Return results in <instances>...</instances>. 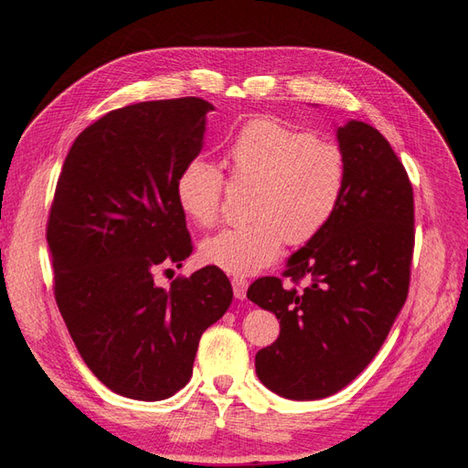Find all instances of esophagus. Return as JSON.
I'll list each match as a JSON object with an SVG mask.
<instances>
[{
	"label": "esophagus",
	"mask_w": 468,
	"mask_h": 468,
	"mask_svg": "<svg viewBox=\"0 0 468 468\" xmlns=\"http://www.w3.org/2000/svg\"><path fill=\"white\" fill-rule=\"evenodd\" d=\"M231 284H233L235 298H239V301H243V298L247 296V286H249V282H247L243 277H233V279H231Z\"/></svg>",
	"instance_id": "obj_1"
}]
</instances>
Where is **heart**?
I'll list each match as a JSON object with an SVG mask.
<instances>
[{
  "instance_id": "b5f03b06",
  "label": "heart",
  "mask_w": 468,
  "mask_h": 468,
  "mask_svg": "<svg viewBox=\"0 0 468 468\" xmlns=\"http://www.w3.org/2000/svg\"><path fill=\"white\" fill-rule=\"evenodd\" d=\"M231 179L255 186L250 218L227 227L199 247L203 262L227 274L247 277L269 267L284 241L304 245L334 218L346 191V160L338 146L316 140L277 118H255L227 148ZM225 179L215 164L196 158L176 182L177 206L209 227L219 218Z\"/></svg>"
}]
</instances>
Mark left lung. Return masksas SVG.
I'll list each match as a JSON object with an SVG mask.
<instances>
[{
  "label": "left lung",
  "mask_w": 468,
  "mask_h": 468,
  "mask_svg": "<svg viewBox=\"0 0 468 468\" xmlns=\"http://www.w3.org/2000/svg\"><path fill=\"white\" fill-rule=\"evenodd\" d=\"M346 191L330 223L262 277L247 298L281 320L277 342L257 352V376L281 398H328L374 359L410 291L413 189L389 142L359 120L336 128Z\"/></svg>",
  "instance_id": "8db88e82"
}]
</instances>
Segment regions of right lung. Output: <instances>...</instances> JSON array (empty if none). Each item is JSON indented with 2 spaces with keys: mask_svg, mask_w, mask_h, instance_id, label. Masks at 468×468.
<instances>
[{
  "mask_svg": "<svg viewBox=\"0 0 468 468\" xmlns=\"http://www.w3.org/2000/svg\"><path fill=\"white\" fill-rule=\"evenodd\" d=\"M209 111L187 97L104 114L77 136L57 182L47 225L57 306L92 374L130 399L182 389L201 334L233 301L218 267L170 289L154 282L194 250L176 182L203 148Z\"/></svg>",
  "mask_w": 468,
  "mask_h": 468,
  "instance_id": "right-lung-1",
  "label": "right lung"
}]
</instances>
